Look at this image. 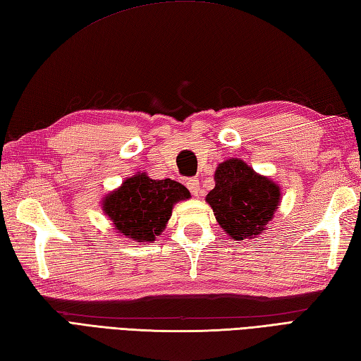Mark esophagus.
Returning a JSON list of instances; mask_svg holds the SVG:
<instances>
[{"label": "esophagus", "mask_w": 361, "mask_h": 361, "mask_svg": "<svg viewBox=\"0 0 361 361\" xmlns=\"http://www.w3.org/2000/svg\"><path fill=\"white\" fill-rule=\"evenodd\" d=\"M186 186L188 189L192 192L194 195H197L198 192H200V181H198V178H189L186 181Z\"/></svg>", "instance_id": "esophagus-1"}]
</instances>
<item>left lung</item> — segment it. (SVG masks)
Listing matches in <instances>:
<instances>
[{
    "instance_id": "left-lung-1",
    "label": "left lung",
    "mask_w": 361,
    "mask_h": 361,
    "mask_svg": "<svg viewBox=\"0 0 361 361\" xmlns=\"http://www.w3.org/2000/svg\"><path fill=\"white\" fill-rule=\"evenodd\" d=\"M281 190L242 159H228L216 171V188L206 195L219 225L235 240L262 233L279 206Z\"/></svg>"
}]
</instances>
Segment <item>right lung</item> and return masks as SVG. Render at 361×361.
<instances>
[{
    "instance_id": "obj_1",
    "label": "right lung",
    "mask_w": 361,
    "mask_h": 361,
    "mask_svg": "<svg viewBox=\"0 0 361 361\" xmlns=\"http://www.w3.org/2000/svg\"><path fill=\"white\" fill-rule=\"evenodd\" d=\"M189 197V190L171 178L152 180L137 173L105 197L104 211L127 239L152 242L166 228L173 204Z\"/></svg>"
}]
</instances>
